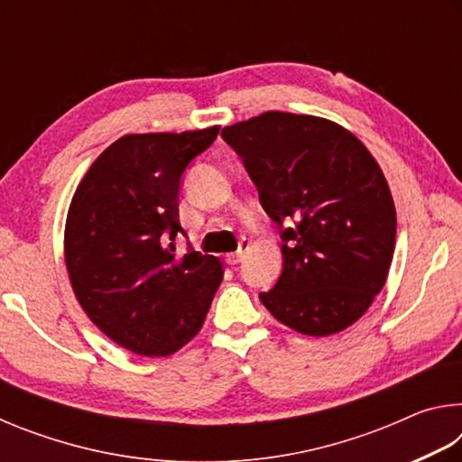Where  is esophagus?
Returning a JSON list of instances; mask_svg holds the SVG:
<instances>
[{
  "label": "esophagus",
  "mask_w": 462,
  "mask_h": 462,
  "mask_svg": "<svg viewBox=\"0 0 462 462\" xmlns=\"http://www.w3.org/2000/svg\"><path fill=\"white\" fill-rule=\"evenodd\" d=\"M248 248H250V242H248V240H242L236 253H232V254L226 256V261H228L230 264H238V263H242V261H245L246 253H248Z\"/></svg>",
  "instance_id": "obj_1"
}]
</instances>
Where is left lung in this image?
I'll return each mask as SVG.
<instances>
[{"label": "left lung", "mask_w": 462, "mask_h": 462, "mask_svg": "<svg viewBox=\"0 0 462 462\" xmlns=\"http://www.w3.org/2000/svg\"><path fill=\"white\" fill-rule=\"evenodd\" d=\"M222 138L283 240V271L259 293L263 306L308 336L355 324L385 285L395 248V206L377 161L316 116L264 112Z\"/></svg>", "instance_id": "1"}]
</instances>
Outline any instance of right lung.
Wrapping results in <instances>:
<instances>
[{"instance_id": "right-lung-1", "label": "right lung", "mask_w": 462, "mask_h": 462, "mask_svg": "<svg viewBox=\"0 0 462 462\" xmlns=\"http://www.w3.org/2000/svg\"><path fill=\"white\" fill-rule=\"evenodd\" d=\"M220 126L116 140L77 187L65 228L73 291L107 338L144 356L173 355L201 330L222 264L189 246L177 259L179 193Z\"/></svg>"}]
</instances>
